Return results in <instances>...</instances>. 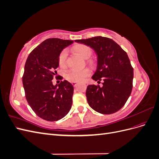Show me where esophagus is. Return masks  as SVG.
Here are the masks:
<instances>
[{"mask_svg": "<svg viewBox=\"0 0 159 159\" xmlns=\"http://www.w3.org/2000/svg\"><path fill=\"white\" fill-rule=\"evenodd\" d=\"M72 84H73V85L74 86V87H75V86L77 85V84H78V82L77 81H72Z\"/></svg>", "mask_w": 159, "mask_h": 159, "instance_id": "34e87169", "label": "esophagus"}]
</instances>
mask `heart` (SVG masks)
I'll use <instances>...</instances> for the list:
<instances>
[{"label": "heart", "instance_id": "1", "mask_svg": "<svg viewBox=\"0 0 159 159\" xmlns=\"http://www.w3.org/2000/svg\"><path fill=\"white\" fill-rule=\"evenodd\" d=\"M74 50L78 54L85 59H88L92 54L91 49L88 46L84 44H79L74 48ZM68 51L62 50L58 56V64L61 68H65L67 64ZM91 74L89 68H84L81 70L70 69L65 74V78L70 81H83Z\"/></svg>", "mask_w": 159, "mask_h": 159}]
</instances>
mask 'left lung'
<instances>
[{
    "mask_svg": "<svg viewBox=\"0 0 159 159\" xmlns=\"http://www.w3.org/2000/svg\"><path fill=\"white\" fill-rule=\"evenodd\" d=\"M93 48L98 55L97 70L92 79L103 80V86L89 85L86 97L89 106L102 114H111L121 109L131 95L133 68L127 53L112 39L95 36L75 40Z\"/></svg>",
    "mask_w": 159,
    "mask_h": 159,
    "instance_id": "8db88e82",
    "label": "left lung"
}]
</instances>
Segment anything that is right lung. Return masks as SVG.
I'll return each mask as SVG.
<instances>
[{
  "label": "right lung",
  "mask_w": 159,
  "mask_h": 159,
  "mask_svg": "<svg viewBox=\"0 0 159 159\" xmlns=\"http://www.w3.org/2000/svg\"><path fill=\"white\" fill-rule=\"evenodd\" d=\"M74 41L48 38L28 56L22 76L27 102L40 118L56 121L68 113L72 105L74 87L68 81L54 85L52 80L59 66L58 56Z\"/></svg>",
  "instance_id": "right-lung-1"
}]
</instances>
